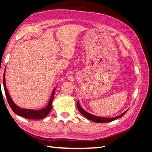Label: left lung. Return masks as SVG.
Here are the masks:
<instances>
[{"mask_svg":"<svg viewBox=\"0 0 152 152\" xmlns=\"http://www.w3.org/2000/svg\"><path fill=\"white\" fill-rule=\"evenodd\" d=\"M77 106L78 110H79V111L80 112V113L82 115H83L85 117H86L87 119H89V120L92 121H93V122H97V123L109 122H112L113 121L116 120V119H117L118 118L122 117L127 112V110H126V112H124L123 113H122L121 115H118V116L115 117H111V118H107V117H103L96 116V115H92V114L88 113L87 112L85 111V110L80 107L79 101H77Z\"/></svg>","mask_w":152,"mask_h":152,"instance_id":"1","label":"left lung"}]
</instances>
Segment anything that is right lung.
<instances>
[{"label":"right lung","instance_id":"1","mask_svg":"<svg viewBox=\"0 0 152 152\" xmlns=\"http://www.w3.org/2000/svg\"><path fill=\"white\" fill-rule=\"evenodd\" d=\"M5 72H6V69H5ZM5 72L4 73V76H3L4 88V91H5V94L6 96L8 103L10 104V107L12 109V111L17 115H18L24 118H28V119H42L46 117L52 109V103H53L54 93H55V91L56 89V87L54 89L53 93L51 94V96H50V99L49 101V103L45 108L40 110H38L23 108L18 107V106H17L15 103H14L10 94H9V92L7 89L6 84Z\"/></svg>","mask_w":152,"mask_h":152}]
</instances>
